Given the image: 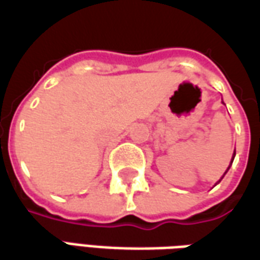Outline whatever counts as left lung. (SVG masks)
I'll return each instance as SVG.
<instances>
[{"label": "left lung", "mask_w": 260, "mask_h": 260, "mask_svg": "<svg viewBox=\"0 0 260 260\" xmlns=\"http://www.w3.org/2000/svg\"><path fill=\"white\" fill-rule=\"evenodd\" d=\"M234 156H235V152H234V155H233V161H234ZM233 161H231V164H233ZM231 164H230V167H231ZM230 167H228V169H230ZM228 169H227V171H225V174H227V172H228ZM225 174H224V175H225ZM221 179H222V178H221ZM218 182H220V180H218Z\"/></svg>", "instance_id": "left-lung-1"}]
</instances>
